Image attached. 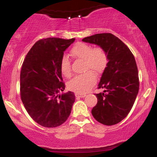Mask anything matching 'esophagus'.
Listing matches in <instances>:
<instances>
[{
	"mask_svg": "<svg viewBox=\"0 0 157 157\" xmlns=\"http://www.w3.org/2000/svg\"><path fill=\"white\" fill-rule=\"evenodd\" d=\"M75 96H76V97H79V98H83L86 96V94H78V93H76L75 94Z\"/></svg>",
	"mask_w": 157,
	"mask_h": 157,
	"instance_id": "obj_1",
	"label": "esophagus"
}]
</instances>
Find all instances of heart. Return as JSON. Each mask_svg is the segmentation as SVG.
<instances>
[{
  "label": "heart",
  "instance_id": "b5f03b06",
  "mask_svg": "<svg viewBox=\"0 0 157 157\" xmlns=\"http://www.w3.org/2000/svg\"><path fill=\"white\" fill-rule=\"evenodd\" d=\"M70 53L74 59L83 60L84 71H89L74 77L68 83L67 87L71 91L76 93L85 94L95 84L96 78L94 72L101 74L106 68L109 63L108 54L101 47H93L90 44L82 42L75 44L71 49ZM59 67L63 76H71V61L67 56H64L61 58Z\"/></svg>",
  "mask_w": 157,
  "mask_h": 157
}]
</instances>
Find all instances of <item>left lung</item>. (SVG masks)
Segmentation results:
<instances>
[{
  "mask_svg": "<svg viewBox=\"0 0 157 157\" xmlns=\"http://www.w3.org/2000/svg\"><path fill=\"white\" fill-rule=\"evenodd\" d=\"M82 40L98 45L108 54V65L98 86V89L105 90L95 94L98 101L91 113L99 123L114 125L128 114L138 94L139 80L134 56L127 46L111 33H97Z\"/></svg>",
  "mask_w": 157,
  "mask_h": 157,
  "instance_id": "8db88e82",
  "label": "left lung"
}]
</instances>
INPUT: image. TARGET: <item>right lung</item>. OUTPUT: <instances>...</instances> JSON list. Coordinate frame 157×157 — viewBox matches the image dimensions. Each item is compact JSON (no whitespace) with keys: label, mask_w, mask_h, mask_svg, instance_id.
<instances>
[{"label":"right lung","mask_w":157,"mask_h":157,"mask_svg":"<svg viewBox=\"0 0 157 157\" xmlns=\"http://www.w3.org/2000/svg\"><path fill=\"white\" fill-rule=\"evenodd\" d=\"M75 38H47L38 40L23 61L20 76L21 98L33 121L47 128L57 127L69 117L74 92L65 89L60 61Z\"/></svg>","instance_id":"add662e5"}]
</instances>
